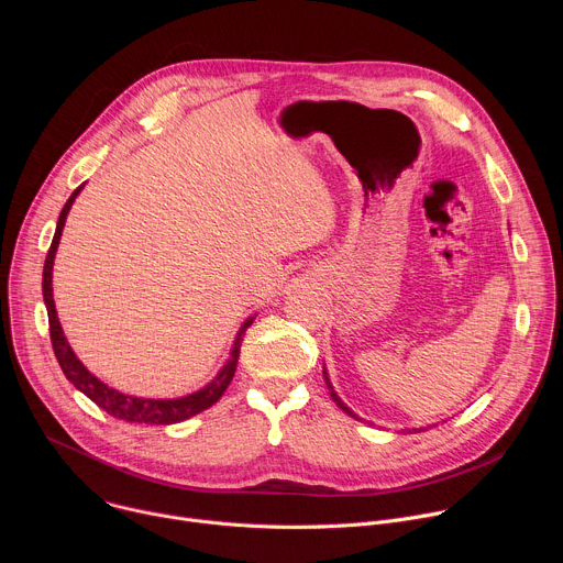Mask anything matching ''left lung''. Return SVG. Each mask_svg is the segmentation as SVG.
<instances>
[{
    "instance_id": "1",
    "label": "left lung",
    "mask_w": 563,
    "mask_h": 563,
    "mask_svg": "<svg viewBox=\"0 0 563 563\" xmlns=\"http://www.w3.org/2000/svg\"><path fill=\"white\" fill-rule=\"evenodd\" d=\"M323 374H325V383H328V387H330V391H332V398H334V400H336V406H339V408H341V410H343V412H345V415H350V417H354V419H358V417H356V415H354V412H352V410H350V408H347V406H345V404H343V400H341V398H339V394H336V391H334V387H332V383H330V376H328V372H323Z\"/></svg>"
}]
</instances>
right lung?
Instances as JSON below:
<instances>
[{
  "label": "right lung",
  "instance_id": "add662e5",
  "mask_svg": "<svg viewBox=\"0 0 563 563\" xmlns=\"http://www.w3.org/2000/svg\"><path fill=\"white\" fill-rule=\"evenodd\" d=\"M85 187V185H82ZM82 187H77L70 198L66 200L57 227H55V235L51 250L46 254L44 261V274H42V294H44V305L48 311V330H51V343H53V352L55 358L64 372V376L79 389L82 394H87L98 408H102L107 415L129 421V423H148V426H172V423H180L185 419H191L196 415H200L202 410L211 408L216 400L224 394V389L229 387L235 365H238V356H240V343H243V336L247 332V328L254 323V316L247 318L243 328H240L233 347H231V356L229 361L222 365V369L213 376L211 383H207L202 389L189 394V396H180V398H137V396H129L122 394L113 387H109L107 383H102L100 378H96L85 365L75 356V352L70 350L59 318L55 311V300H53V261H55V252L59 245V235L66 222V216L70 211V205L75 202L77 194L82 191Z\"/></svg>",
  "mask_w": 563,
  "mask_h": 563
}]
</instances>
